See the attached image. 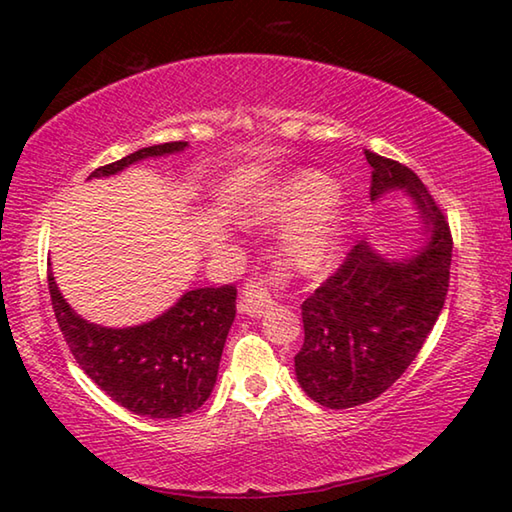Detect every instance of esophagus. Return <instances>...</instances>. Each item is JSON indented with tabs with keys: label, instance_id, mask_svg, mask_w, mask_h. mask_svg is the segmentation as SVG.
I'll list each match as a JSON object with an SVG mask.
<instances>
[{
	"label": "esophagus",
	"instance_id": "34e87169",
	"mask_svg": "<svg viewBox=\"0 0 512 512\" xmlns=\"http://www.w3.org/2000/svg\"><path fill=\"white\" fill-rule=\"evenodd\" d=\"M287 282L284 273H273L271 277H250V280L244 282V291H241V302L239 309L248 316H262L266 309H271L275 305L273 293L280 291Z\"/></svg>",
	"mask_w": 512,
	"mask_h": 512
}]
</instances>
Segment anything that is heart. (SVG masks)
Masks as SVG:
<instances>
[{"instance_id": "obj_1", "label": "heart", "mask_w": 512, "mask_h": 512, "mask_svg": "<svg viewBox=\"0 0 512 512\" xmlns=\"http://www.w3.org/2000/svg\"><path fill=\"white\" fill-rule=\"evenodd\" d=\"M334 194L336 185L327 176L314 171L300 173L259 196L250 207V219L255 223H284L309 211L284 235L282 255L284 262L302 275L323 273L339 255L345 221Z\"/></svg>"}]
</instances>
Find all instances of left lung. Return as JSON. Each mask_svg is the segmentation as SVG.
<instances>
[{
  "label": "left lung",
  "instance_id": "obj_1",
  "mask_svg": "<svg viewBox=\"0 0 512 512\" xmlns=\"http://www.w3.org/2000/svg\"><path fill=\"white\" fill-rule=\"evenodd\" d=\"M366 160L372 201L406 189L429 241L402 262L359 241L302 302L305 343L296 354V375L311 400L327 409H352L388 391L418 357L449 289L454 241L436 198L402 162L372 151Z\"/></svg>",
  "mask_w": 512,
  "mask_h": 512
}]
</instances>
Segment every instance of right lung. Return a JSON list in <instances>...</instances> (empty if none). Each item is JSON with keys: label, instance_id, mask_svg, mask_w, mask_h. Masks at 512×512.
<instances>
[{"label": "right lung", "instance_id": "obj_1", "mask_svg": "<svg viewBox=\"0 0 512 512\" xmlns=\"http://www.w3.org/2000/svg\"><path fill=\"white\" fill-rule=\"evenodd\" d=\"M187 142L146 146L90 178L112 176L128 164L183 151ZM56 323L76 363L124 409L146 418H183L210 397L230 325L237 314L235 284L187 291L151 323L112 329L92 325L67 305L47 273Z\"/></svg>", "mask_w": 512, "mask_h": 512}]
</instances>
